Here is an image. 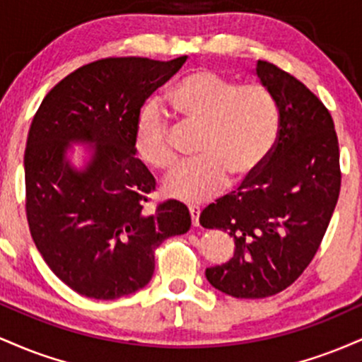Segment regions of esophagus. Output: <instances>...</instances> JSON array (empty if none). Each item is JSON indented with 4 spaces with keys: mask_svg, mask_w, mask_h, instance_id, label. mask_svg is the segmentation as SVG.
I'll use <instances>...</instances> for the list:
<instances>
[{
    "mask_svg": "<svg viewBox=\"0 0 362 362\" xmlns=\"http://www.w3.org/2000/svg\"><path fill=\"white\" fill-rule=\"evenodd\" d=\"M189 213H190V218H192L194 226H199V216H201V207L195 206V204H190L189 206Z\"/></svg>",
    "mask_w": 362,
    "mask_h": 362,
    "instance_id": "34e87169",
    "label": "esophagus"
}]
</instances>
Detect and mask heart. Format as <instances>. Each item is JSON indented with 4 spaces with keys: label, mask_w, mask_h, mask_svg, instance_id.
I'll list each match as a JSON object with an SVG mask.
<instances>
[{
    "label": "heart",
    "mask_w": 362,
    "mask_h": 362,
    "mask_svg": "<svg viewBox=\"0 0 362 362\" xmlns=\"http://www.w3.org/2000/svg\"><path fill=\"white\" fill-rule=\"evenodd\" d=\"M167 100L178 120L201 127L195 144L201 158L165 180V192L172 197L204 201L221 192L230 177L235 182L250 180L279 138V107L259 83L236 85L211 69H194L178 78ZM134 151L151 168L177 165L168 124L155 105L144 107L136 119Z\"/></svg>",
    "instance_id": "1"
}]
</instances>
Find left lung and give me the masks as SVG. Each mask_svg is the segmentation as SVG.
<instances>
[{
	"label": "left lung",
	"mask_w": 362,
	"mask_h": 362,
	"mask_svg": "<svg viewBox=\"0 0 362 362\" xmlns=\"http://www.w3.org/2000/svg\"><path fill=\"white\" fill-rule=\"evenodd\" d=\"M255 74L276 98L279 138L238 192L201 213L204 228L228 231L235 253L206 277L233 298H267L293 284L317 253L340 192L339 141L317 95L267 61Z\"/></svg>",
	"instance_id": "8db88e82"
}]
</instances>
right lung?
<instances>
[{
    "mask_svg": "<svg viewBox=\"0 0 362 362\" xmlns=\"http://www.w3.org/2000/svg\"><path fill=\"white\" fill-rule=\"evenodd\" d=\"M185 61L90 62L57 83L32 120L23 158L28 228L45 264L81 296L117 300L144 288L156 247L189 231L182 202L144 211L156 182L134 151L141 107ZM71 144L90 146L83 169L67 158Z\"/></svg>",
    "mask_w": 362,
    "mask_h": 362,
    "instance_id": "right-lung-1",
    "label": "right lung"
}]
</instances>
